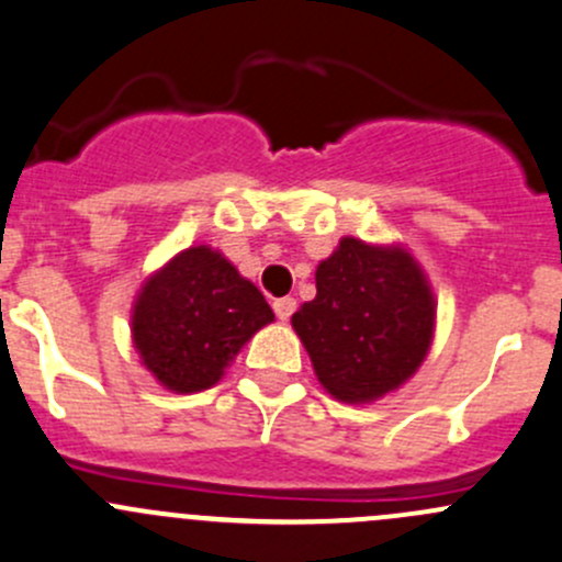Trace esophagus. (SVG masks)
<instances>
[{
  "instance_id": "obj_1",
  "label": "esophagus",
  "mask_w": 562,
  "mask_h": 562,
  "mask_svg": "<svg viewBox=\"0 0 562 562\" xmlns=\"http://www.w3.org/2000/svg\"><path fill=\"white\" fill-rule=\"evenodd\" d=\"M293 313H296V299L291 296L274 299V315L280 317V321H291Z\"/></svg>"
}]
</instances>
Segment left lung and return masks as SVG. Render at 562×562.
<instances>
[{
    "label": "left lung",
    "mask_w": 562,
    "mask_h": 562,
    "mask_svg": "<svg viewBox=\"0 0 562 562\" xmlns=\"http://www.w3.org/2000/svg\"><path fill=\"white\" fill-rule=\"evenodd\" d=\"M317 296L293 315L317 381L342 402L405 383L432 342L435 299L402 247L342 239L315 271Z\"/></svg>",
    "instance_id": "1"
}]
</instances>
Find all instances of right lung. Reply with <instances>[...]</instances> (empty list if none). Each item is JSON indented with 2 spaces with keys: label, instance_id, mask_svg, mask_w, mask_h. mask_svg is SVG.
<instances>
[{
  "label": "right lung",
  "instance_id": "obj_1",
  "mask_svg": "<svg viewBox=\"0 0 562 562\" xmlns=\"http://www.w3.org/2000/svg\"><path fill=\"white\" fill-rule=\"evenodd\" d=\"M274 321L263 293L212 247H190L157 271L133 310V342L146 370L179 394L223 378L228 361Z\"/></svg>",
  "mask_w": 562,
  "mask_h": 562
}]
</instances>
